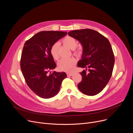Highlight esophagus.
Returning <instances> with one entry per match:
<instances>
[{
	"label": "esophagus",
	"mask_w": 133,
	"mask_h": 133,
	"mask_svg": "<svg viewBox=\"0 0 133 133\" xmlns=\"http://www.w3.org/2000/svg\"><path fill=\"white\" fill-rule=\"evenodd\" d=\"M73 75V73H67V76H72Z\"/></svg>",
	"instance_id": "1"
}]
</instances>
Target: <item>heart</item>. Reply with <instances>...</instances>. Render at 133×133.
Segmentation results:
<instances>
[{"label": "heart", "mask_w": 133, "mask_h": 133, "mask_svg": "<svg viewBox=\"0 0 133 133\" xmlns=\"http://www.w3.org/2000/svg\"><path fill=\"white\" fill-rule=\"evenodd\" d=\"M62 42L71 50H74V54L76 55H81L82 51L80 49L75 50L78 45V42L74 37L70 36H67L62 40ZM59 43H55L50 47V52L52 57L55 60H57L59 57L58 54V49ZM76 64V60L74 58H63L58 63V68L61 71L70 72L73 70Z\"/></svg>", "instance_id": "heart-1"}]
</instances>
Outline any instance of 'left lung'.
<instances>
[{"label": "left lung", "mask_w": 133, "mask_h": 133, "mask_svg": "<svg viewBox=\"0 0 133 133\" xmlns=\"http://www.w3.org/2000/svg\"><path fill=\"white\" fill-rule=\"evenodd\" d=\"M68 34L83 46L82 59L77 66L85 69L80 73L82 81L77 85L78 89L88 96L99 94L108 83L114 64V56L109 41L90 29L72 30Z\"/></svg>", "instance_id": "8db88e82"}]
</instances>
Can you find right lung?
Listing matches in <instances>:
<instances>
[{
  "mask_svg": "<svg viewBox=\"0 0 133 133\" xmlns=\"http://www.w3.org/2000/svg\"><path fill=\"white\" fill-rule=\"evenodd\" d=\"M67 32L42 31L35 34L24 44L20 60L21 69L30 89L37 96L48 99L59 92L65 72H50L56 67L50 54L53 44L64 37Z\"/></svg>",
  "mask_w": 133,
  "mask_h": 133,
  "instance_id": "obj_1",
  "label": "right lung"
}]
</instances>
